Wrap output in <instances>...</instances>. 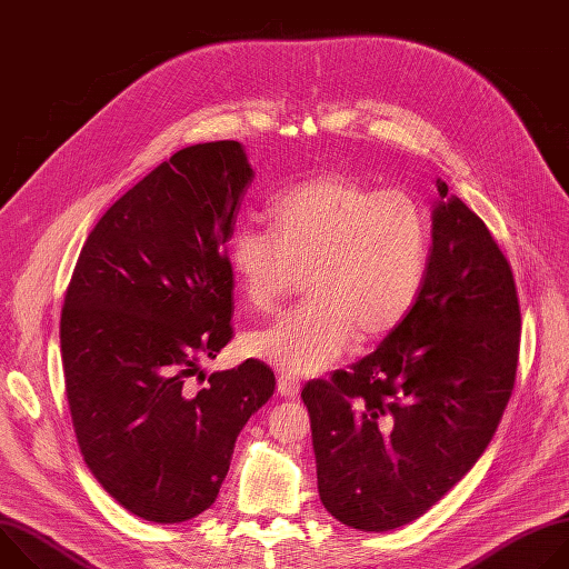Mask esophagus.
Returning <instances> with one entry per match:
<instances>
[{"mask_svg": "<svg viewBox=\"0 0 569 569\" xmlns=\"http://www.w3.org/2000/svg\"><path fill=\"white\" fill-rule=\"evenodd\" d=\"M277 387H279V393H281V396L295 398V396L299 393V389H301V382H299V378H295V376H279Z\"/></svg>", "mask_w": 569, "mask_h": 569, "instance_id": "34e87169", "label": "esophagus"}]
</instances>
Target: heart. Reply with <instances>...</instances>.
I'll list each match as a JSON object with an SVG mask.
<instances>
[{"label":"heart","mask_w":569,"mask_h":569,"mask_svg":"<svg viewBox=\"0 0 569 569\" xmlns=\"http://www.w3.org/2000/svg\"><path fill=\"white\" fill-rule=\"evenodd\" d=\"M270 229L238 224L227 266L257 310L274 308L303 270L308 301L246 338V351L288 373H317L358 340L393 331L423 288L430 222L405 191L323 173L268 207Z\"/></svg>","instance_id":"1"}]
</instances>
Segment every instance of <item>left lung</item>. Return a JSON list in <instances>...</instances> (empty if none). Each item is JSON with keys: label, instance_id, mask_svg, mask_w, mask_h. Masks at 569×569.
I'll list each match as a JSON object with an SVG mask.
<instances>
[{"label": "left lung", "instance_id": "1", "mask_svg": "<svg viewBox=\"0 0 569 569\" xmlns=\"http://www.w3.org/2000/svg\"><path fill=\"white\" fill-rule=\"evenodd\" d=\"M423 288L378 349L310 380L319 500L342 525L421 518L491 443L516 382L520 306L491 231L437 180Z\"/></svg>", "mask_w": 569, "mask_h": 569}]
</instances>
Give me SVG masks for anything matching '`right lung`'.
I'll return each mask as SVG.
<instances>
[{
    "mask_svg": "<svg viewBox=\"0 0 569 569\" xmlns=\"http://www.w3.org/2000/svg\"><path fill=\"white\" fill-rule=\"evenodd\" d=\"M254 171L238 141L178 150L121 196L76 261L60 317L64 391L83 459L148 522L207 511L236 437L274 393L261 360L187 385L231 340L224 242Z\"/></svg>",
    "mask_w": 569,
    "mask_h": 569,
    "instance_id": "right-lung-1",
    "label": "right lung"
}]
</instances>
